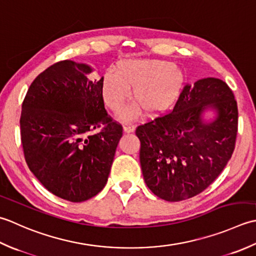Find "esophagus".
I'll list each match as a JSON object with an SVG mask.
<instances>
[{"mask_svg": "<svg viewBox=\"0 0 256 256\" xmlns=\"http://www.w3.org/2000/svg\"><path fill=\"white\" fill-rule=\"evenodd\" d=\"M124 132H132L134 130V124H130V122L124 124Z\"/></svg>", "mask_w": 256, "mask_h": 256, "instance_id": "esophagus-1", "label": "esophagus"}]
</instances>
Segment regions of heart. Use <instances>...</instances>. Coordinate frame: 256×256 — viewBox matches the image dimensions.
I'll return each mask as SVG.
<instances>
[{
    "label": "heart",
    "mask_w": 256,
    "mask_h": 256,
    "mask_svg": "<svg viewBox=\"0 0 256 256\" xmlns=\"http://www.w3.org/2000/svg\"><path fill=\"white\" fill-rule=\"evenodd\" d=\"M102 96L114 112H120L130 97L147 114H158L174 105L184 84V74L179 66L158 60H124L116 70L106 72L100 80ZM139 112L134 105L122 114L132 118Z\"/></svg>",
    "instance_id": "1"
}]
</instances>
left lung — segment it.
<instances>
[{
    "label": "left lung",
    "mask_w": 256,
    "mask_h": 256,
    "mask_svg": "<svg viewBox=\"0 0 256 256\" xmlns=\"http://www.w3.org/2000/svg\"><path fill=\"white\" fill-rule=\"evenodd\" d=\"M208 106L218 116L206 124L200 114ZM238 117L231 88L208 77L186 84L172 112L139 124L140 164L152 194L178 202L204 191L232 157Z\"/></svg>",
    "instance_id": "8db88e82"
}]
</instances>
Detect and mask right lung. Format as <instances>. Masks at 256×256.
Wrapping results in <instances>:
<instances>
[{
    "instance_id": "obj_1",
    "label": "right lung",
    "mask_w": 256,
    "mask_h": 256,
    "mask_svg": "<svg viewBox=\"0 0 256 256\" xmlns=\"http://www.w3.org/2000/svg\"><path fill=\"white\" fill-rule=\"evenodd\" d=\"M90 72L70 60L50 66L30 84L20 119L30 170L50 192L70 202L102 190L122 136V126L105 109L102 80L92 82Z\"/></svg>"
}]
</instances>
